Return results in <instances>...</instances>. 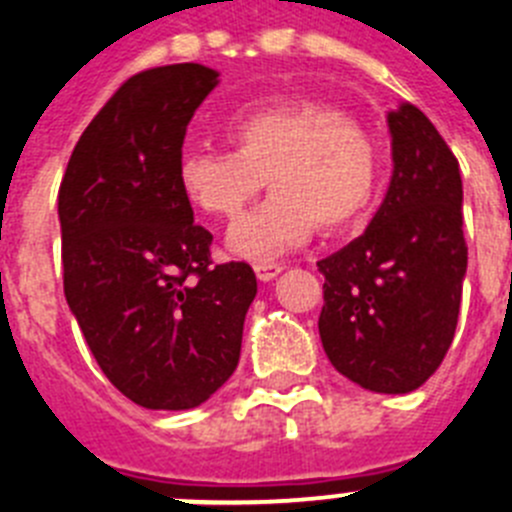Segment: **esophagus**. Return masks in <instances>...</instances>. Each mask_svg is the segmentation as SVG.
I'll use <instances>...</instances> for the list:
<instances>
[{"instance_id":"obj_1","label":"esophagus","mask_w":512,"mask_h":512,"mask_svg":"<svg viewBox=\"0 0 512 512\" xmlns=\"http://www.w3.org/2000/svg\"><path fill=\"white\" fill-rule=\"evenodd\" d=\"M282 269H284L282 264H271V261H264V264L253 266V271H256V277H259L261 282H271V279L282 274Z\"/></svg>"}]
</instances>
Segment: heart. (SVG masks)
<instances>
[{
	"instance_id": "heart-1",
	"label": "heart",
	"mask_w": 512,
	"mask_h": 512,
	"mask_svg": "<svg viewBox=\"0 0 512 512\" xmlns=\"http://www.w3.org/2000/svg\"><path fill=\"white\" fill-rule=\"evenodd\" d=\"M225 138L233 151L194 148L179 158V187L202 215L235 220L269 176L274 194L228 233V248L241 259H277L305 243L315 225L346 228L372 202L377 146L330 104L251 107L225 122Z\"/></svg>"
}]
</instances>
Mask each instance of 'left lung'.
<instances>
[{
  "label": "left lung",
  "mask_w": 512,
  "mask_h": 512,
  "mask_svg": "<svg viewBox=\"0 0 512 512\" xmlns=\"http://www.w3.org/2000/svg\"><path fill=\"white\" fill-rule=\"evenodd\" d=\"M392 179L364 233L318 261L330 364L364 390L405 395L454 341L467 243L459 161L410 102L387 112Z\"/></svg>",
  "instance_id": "1"
}]
</instances>
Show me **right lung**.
<instances>
[{"mask_svg": "<svg viewBox=\"0 0 512 512\" xmlns=\"http://www.w3.org/2000/svg\"><path fill=\"white\" fill-rule=\"evenodd\" d=\"M217 76L202 63L130 76L58 189L66 302L104 377L148 410L197 408L228 382L256 297L251 266H212L179 187L187 125Z\"/></svg>", "mask_w": 512, "mask_h": 512, "instance_id": "obj_1", "label": "right lung"}]
</instances>
